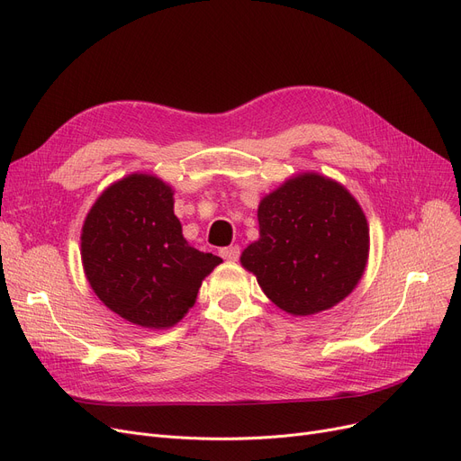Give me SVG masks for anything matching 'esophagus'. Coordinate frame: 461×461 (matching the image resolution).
I'll use <instances>...</instances> for the list:
<instances>
[{
    "mask_svg": "<svg viewBox=\"0 0 461 461\" xmlns=\"http://www.w3.org/2000/svg\"><path fill=\"white\" fill-rule=\"evenodd\" d=\"M218 254H221L228 261H237L239 256H240V249L237 245L235 247H224V249L218 250Z\"/></svg>",
    "mask_w": 461,
    "mask_h": 461,
    "instance_id": "esophagus-1",
    "label": "esophagus"
}]
</instances>
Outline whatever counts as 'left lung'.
<instances>
[{"label":"left lung","instance_id":"left-lung-1","mask_svg":"<svg viewBox=\"0 0 461 461\" xmlns=\"http://www.w3.org/2000/svg\"><path fill=\"white\" fill-rule=\"evenodd\" d=\"M259 240L240 256L263 294L294 316H312L348 297L368 259L366 216L351 194L304 174L265 196Z\"/></svg>","mask_w":461,"mask_h":461}]
</instances>
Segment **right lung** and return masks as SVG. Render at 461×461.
<instances>
[{
  "instance_id": "1",
  "label": "right lung",
  "mask_w": 461,
  "mask_h": 461,
  "mask_svg": "<svg viewBox=\"0 0 461 461\" xmlns=\"http://www.w3.org/2000/svg\"><path fill=\"white\" fill-rule=\"evenodd\" d=\"M172 196L153 176H129L96 200L82 230L93 292L140 327L176 325L196 301L202 280L222 261L186 243Z\"/></svg>"
}]
</instances>
